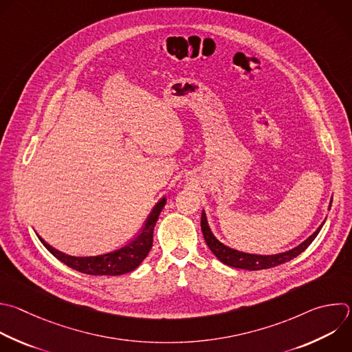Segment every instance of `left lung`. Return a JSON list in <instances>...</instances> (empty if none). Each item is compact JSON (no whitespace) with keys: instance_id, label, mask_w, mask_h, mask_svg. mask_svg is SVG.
<instances>
[{"instance_id":"8db88e82","label":"left lung","mask_w":352,"mask_h":352,"mask_svg":"<svg viewBox=\"0 0 352 352\" xmlns=\"http://www.w3.org/2000/svg\"><path fill=\"white\" fill-rule=\"evenodd\" d=\"M331 206V201H330ZM201 232L204 241L208 246V249L212 252V254L225 265L233 267V268H241V270H249V271H260V270H268V268H274L278 267L280 264H285L293 258H296L298 254H301L316 238V235L319 233V230L322 229L324 221L322 222V225L312 233V235L302 242L300 246L280 253V254H274V256H258V254H249V253H242L238 250H233L226 248L225 245H222L214 235L208 226L207 218L204 211L201 212Z\"/></svg>"}]
</instances>
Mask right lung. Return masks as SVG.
<instances>
[{
    "mask_svg": "<svg viewBox=\"0 0 352 352\" xmlns=\"http://www.w3.org/2000/svg\"><path fill=\"white\" fill-rule=\"evenodd\" d=\"M164 204H166V197L157 201V204L153 207L151 215L148 217L144 228L140 232V235L134 241H131L129 245L117 250H113L110 253L92 256V257H73L54 249L52 246L45 243L43 238H40L38 235L37 236L54 257H56L59 261H62L63 264H66L67 267L78 272H82L87 275H95V276L123 275L134 271L151 252L152 242H153V229Z\"/></svg>",
    "mask_w": 352,
    "mask_h": 352,
    "instance_id": "right-lung-1",
    "label": "right lung"
}]
</instances>
